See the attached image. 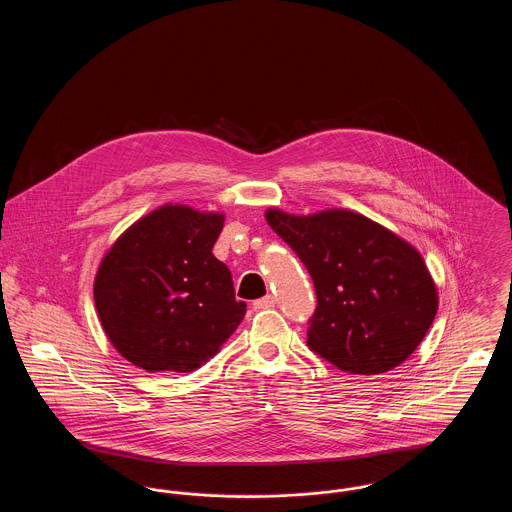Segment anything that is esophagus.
I'll use <instances>...</instances> for the list:
<instances>
[{
    "mask_svg": "<svg viewBox=\"0 0 512 512\" xmlns=\"http://www.w3.org/2000/svg\"><path fill=\"white\" fill-rule=\"evenodd\" d=\"M274 305H276V297H274V295H265V297H261V299H257V301L253 303V309L263 311V309H270V307H274Z\"/></svg>",
    "mask_w": 512,
    "mask_h": 512,
    "instance_id": "1",
    "label": "esophagus"
}]
</instances>
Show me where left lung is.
<instances>
[{
	"mask_svg": "<svg viewBox=\"0 0 512 512\" xmlns=\"http://www.w3.org/2000/svg\"><path fill=\"white\" fill-rule=\"evenodd\" d=\"M270 228L307 267L317 309L307 345L349 374H382L411 357L438 313L422 255L359 213L295 217L268 209Z\"/></svg>",
	"mask_w": 512,
	"mask_h": 512,
	"instance_id": "8db88e82",
	"label": "left lung"
}]
</instances>
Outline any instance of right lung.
I'll return each instance as SVG.
<instances>
[{
    "label": "right lung",
    "instance_id": "add662e5",
    "mask_svg": "<svg viewBox=\"0 0 512 512\" xmlns=\"http://www.w3.org/2000/svg\"><path fill=\"white\" fill-rule=\"evenodd\" d=\"M220 213L163 205L134 222L103 257L94 282L101 326L126 361L147 372H194L245 315L232 274L213 255Z\"/></svg>",
    "mask_w": 512,
    "mask_h": 512
}]
</instances>
